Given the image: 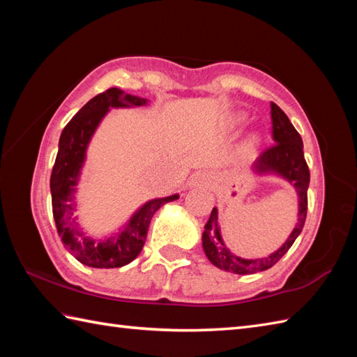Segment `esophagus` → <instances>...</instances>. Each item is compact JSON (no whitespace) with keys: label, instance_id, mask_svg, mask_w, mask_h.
I'll use <instances>...</instances> for the list:
<instances>
[{"label":"esophagus","instance_id":"1","mask_svg":"<svg viewBox=\"0 0 357 357\" xmlns=\"http://www.w3.org/2000/svg\"><path fill=\"white\" fill-rule=\"evenodd\" d=\"M208 184V174L206 173H198V174H193L188 181V185L190 187H204Z\"/></svg>","mask_w":357,"mask_h":357}]
</instances>
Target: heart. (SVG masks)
<instances>
[{"label":"heart","mask_w":357,"mask_h":357,"mask_svg":"<svg viewBox=\"0 0 357 357\" xmlns=\"http://www.w3.org/2000/svg\"><path fill=\"white\" fill-rule=\"evenodd\" d=\"M238 121H242V116H239V118H238ZM256 144H257V139L255 138V136H252V138H250V141H248L247 146H248V147H255Z\"/></svg>","instance_id":"1"}]
</instances>
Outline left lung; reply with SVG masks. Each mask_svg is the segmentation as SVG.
<instances>
[{
	"instance_id": "8db88e82",
	"label": "left lung",
	"mask_w": 357,
	"mask_h": 357,
	"mask_svg": "<svg viewBox=\"0 0 357 357\" xmlns=\"http://www.w3.org/2000/svg\"><path fill=\"white\" fill-rule=\"evenodd\" d=\"M271 107V136L275 144L267 149L256 159L252 165V172L256 174H275V176L288 181L296 193H298V224L294 225L293 231L287 241L276 252L257 259H244V257L233 255L225 247L221 229L218 224V208L211 210L210 219L206 224L202 233L204 253L215 267L224 271L234 273V275H253L257 271H265L271 268L280 257H282L296 238L299 236L304 229L307 218V190L310 184V170L304 158V144L301 135L293 127L290 119L280 110L275 102Z\"/></svg>"
}]
</instances>
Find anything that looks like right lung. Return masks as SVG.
<instances>
[{"label":"right lung","instance_id":"right-lung-1","mask_svg":"<svg viewBox=\"0 0 357 357\" xmlns=\"http://www.w3.org/2000/svg\"><path fill=\"white\" fill-rule=\"evenodd\" d=\"M149 100L112 87L92 98L59 136L58 155L50 176L52 210L56 230L67 252L93 268H118L130 264L141 253L151 218L164 204L176 201L178 193L150 199L135 211L119 231L96 241L81 229L77 211V185L86 162L89 142L110 109L142 107Z\"/></svg>","mask_w":357,"mask_h":357}]
</instances>
